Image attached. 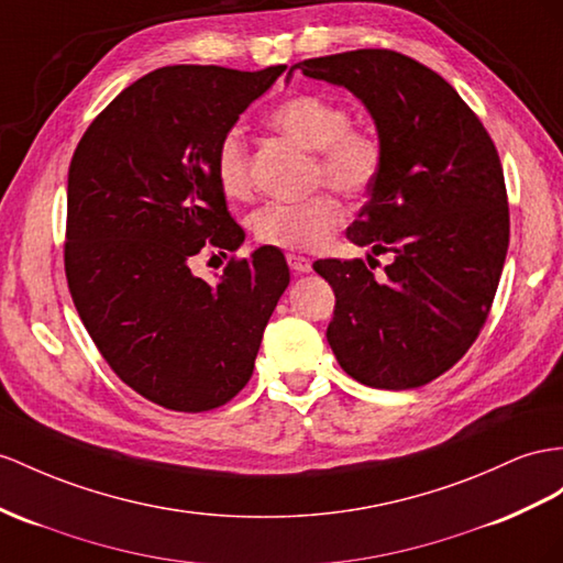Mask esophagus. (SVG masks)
Instances as JSON below:
<instances>
[{"mask_svg":"<svg viewBox=\"0 0 563 563\" xmlns=\"http://www.w3.org/2000/svg\"><path fill=\"white\" fill-rule=\"evenodd\" d=\"M287 266H290L295 273H309L311 271L309 258L301 256V254H295V252L287 254Z\"/></svg>","mask_w":563,"mask_h":563,"instance_id":"34e87169","label":"esophagus"}]
</instances>
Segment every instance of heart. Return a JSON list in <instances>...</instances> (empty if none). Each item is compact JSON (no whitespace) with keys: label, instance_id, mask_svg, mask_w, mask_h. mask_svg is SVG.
Segmentation results:
<instances>
[{"label":"heart","instance_id":"1","mask_svg":"<svg viewBox=\"0 0 563 563\" xmlns=\"http://www.w3.org/2000/svg\"><path fill=\"white\" fill-rule=\"evenodd\" d=\"M266 121L273 131L313 152L316 180L350 199L376 185L385 162L383 142L368 128L352 125L350 109L338 99L287 97L268 111ZM213 173L225 197L240 199L250 192V150L240 128H230L216 144ZM340 219V201L321 192L301 201H268L254 213L252 230L258 242L271 247L305 252L319 247Z\"/></svg>","mask_w":563,"mask_h":563}]
</instances>
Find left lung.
Returning <instances> with one entry per match:
<instances>
[{"label":"left lung","instance_id":"obj_1","mask_svg":"<svg viewBox=\"0 0 563 563\" xmlns=\"http://www.w3.org/2000/svg\"><path fill=\"white\" fill-rule=\"evenodd\" d=\"M292 70L362 99L385 150L347 228L358 247L393 254L385 278L362 258L313 264L335 292L330 350L368 387H421L468 352L497 292L509 201L495 142L450 82L399 52H342Z\"/></svg>","mask_w":563,"mask_h":563}]
</instances>
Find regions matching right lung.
<instances>
[{
  "label": "right lung",
  "instance_id": "obj_1",
  "mask_svg": "<svg viewBox=\"0 0 563 563\" xmlns=\"http://www.w3.org/2000/svg\"><path fill=\"white\" fill-rule=\"evenodd\" d=\"M285 68H156L99 113L70 158V297L111 371L164 409L233 399L290 285L271 244L230 258L213 285L190 271L207 242L225 252L244 242L216 180V144Z\"/></svg>",
  "mask_w": 563,
  "mask_h": 563
}]
</instances>
